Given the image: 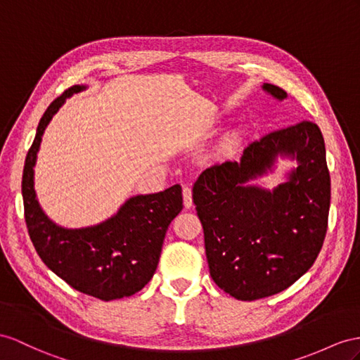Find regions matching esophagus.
Wrapping results in <instances>:
<instances>
[{
  "instance_id": "34e87169",
  "label": "esophagus",
  "mask_w": 360,
  "mask_h": 360,
  "mask_svg": "<svg viewBox=\"0 0 360 360\" xmlns=\"http://www.w3.org/2000/svg\"><path fill=\"white\" fill-rule=\"evenodd\" d=\"M182 196H184V207L190 208L193 205V198H191V188L184 187L182 188Z\"/></svg>"
}]
</instances>
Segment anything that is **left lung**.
Returning <instances> with one entry per match:
<instances>
[{"mask_svg": "<svg viewBox=\"0 0 360 360\" xmlns=\"http://www.w3.org/2000/svg\"><path fill=\"white\" fill-rule=\"evenodd\" d=\"M263 88L278 100L288 97L280 86ZM278 153L299 161L290 181L272 192L246 186L270 168ZM330 196L324 138L307 120L248 144L238 162L205 169L193 187V202L204 228L211 278L240 301L288 289L321 251Z\"/></svg>", "mask_w": 360, "mask_h": 360, "instance_id": "obj_1", "label": "left lung"}]
</instances>
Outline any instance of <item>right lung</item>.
Returning a JSON list of instances; mask_svg holds the SVG:
<instances>
[{"instance_id": "1", "label": "right lung", "mask_w": 360, "mask_h": 360, "mask_svg": "<svg viewBox=\"0 0 360 360\" xmlns=\"http://www.w3.org/2000/svg\"><path fill=\"white\" fill-rule=\"evenodd\" d=\"M85 86H71L42 115L22 173L24 216L41 260L72 289L101 301L131 297L150 281L160 262L172 220L182 210V188L173 186L155 195L129 199L106 222L65 229L44 214L33 188V167L45 127L67 97Z\"/></svg>"}]
</instances>
